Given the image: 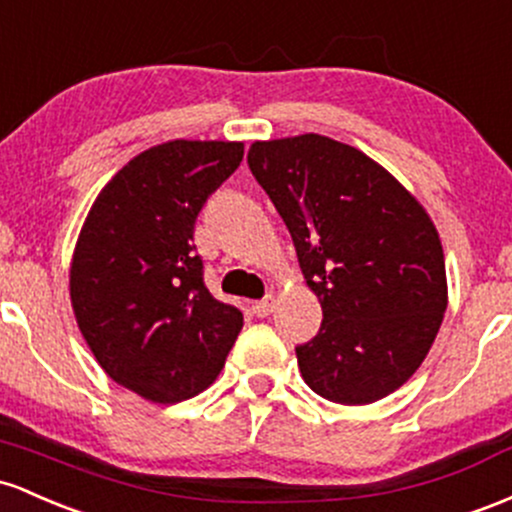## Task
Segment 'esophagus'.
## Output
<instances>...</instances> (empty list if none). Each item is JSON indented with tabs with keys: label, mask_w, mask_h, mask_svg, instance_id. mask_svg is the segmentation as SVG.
<instances>
[{
	"label": "esophagus",
	"mask_w": 512,
	"mask_h": 512,
	"mask_svg": "<svg viewBox=\"0 0 512 512\" xmlns=\"http://www.w3.org/2000/svg\"><path fill=\"white\" fill-rule=\"evenodd\" d=\"M251 309H254L256 317H261V319L268 317V314H271L273 309H275V297L273 295L263 297V300H258V302L251 304Z\"/></svg>",
	"instance_id": "34e87169"
}]
</instances>
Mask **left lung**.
Masks as SVG:
<instances>
[{"instance_id": "1", "label": "left lung", "mask_w": 512, "mask_h": 512, "mask_svg": "<svg viewBox=\"0 0 512 512\" xmlns=\"http://www.w3.org/2000/svg\"><path fill=\"white\" fill-rule=\"evenodd\" d=\"M246 159L324 312L317 336L297 346L302 380L346 406L396 392L447 309L445 254L426 208L365 152L317 132L258 140Z\"/></svg>"}]
</instances>
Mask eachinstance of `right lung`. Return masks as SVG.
<instances>
[{
  "label": "right lung",
  "instance_id": "1",
  "mask_svg": "<svg viewBox=\"0 0 512 512\" xmlns=\"http://www.w3.org/2000/svg\"><path fill=\"white\" fill-rule=\"evenodd\" d=\"M244 142L171 140L132 157L96 195L70 263L86 346L113 382L154 404L217 380L244 314L210 295L195 217L237 171Z\"/></svg>",
  "mask_w": 512,
  "mask_h": 512
}]
</instances>
